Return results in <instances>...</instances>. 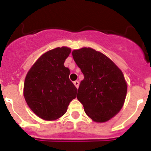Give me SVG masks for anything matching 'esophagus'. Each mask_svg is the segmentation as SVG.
Masks as SVG:
<instances>
[{
    "instance_id": "1",
    "label": "esophagus",
    "mask_w": 151,
    "mask_h": 151,
    "mask_svg": "<svg viewBox=\"0 0 151 151\" xmlns=\"http://www.w3.org/2000/svg\"><path fill=\"white\" fill-rule=\"evenodd\" d=\"M74 85L76 86V88H78V87H79V81H75L74 82Z\"/></svg>"
}]
</instances>
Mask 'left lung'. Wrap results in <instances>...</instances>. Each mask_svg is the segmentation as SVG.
<instances>
[{
    "label": "left lung",
    "mask_w": 151,
    "mask_h": 151,
    "mask_svg": "<svg viewBox=\"0 0 151 151\" xmlns=\"http://www.w3.org/2000/svg\"><path fill=\"white\" fill-rule=\"evenodd\" d=\"M72 54L84 76L77 99L94 121H108L120 112L125 101L128 86L123 72L108 57L92 48L74 50Z\"/></svg>",
    "instance_id": "8db88e82"
}]
</instances>
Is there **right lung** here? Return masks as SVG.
I'll use <instances>...</instances> for the list:
<instances>
[{
    "instance_id": "1",
    "label": "right lung",
    "mask_w": 151,
    "mask_h": 151,
    "mask_svg": "<svg viewBox=\"0 0 151 151\" xmlns=\"http://www.w3.org/2000/svg\"><path fill=\"white\" fill-rule=\"evenodd\" d=\"M71 52L68 47L49 50L38 58L26 76L23 96L31 110L45 120L62 116L77 88L69 79L70 70L64 63Z\"/></svg>"
}]
</instances>
